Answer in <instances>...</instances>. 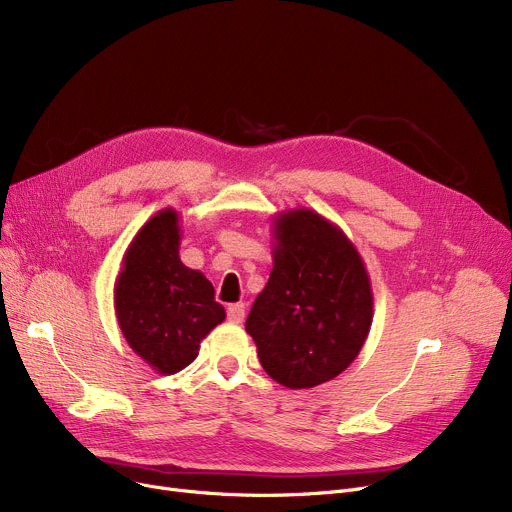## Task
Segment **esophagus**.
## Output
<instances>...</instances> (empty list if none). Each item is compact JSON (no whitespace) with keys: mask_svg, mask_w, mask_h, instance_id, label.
Wrapping results in <instances>:
<instances>
[{"mask_svg":"<svg viewBox=\"0 0 512 512\" xmlns=\"http://www.w3.org/2000/svg\"><path fill=\"white\" fill-rule=\"evenodd\" d=\"M242 319H245V305H242V303L230 305L228 307V321H232V324H242Z\"/></svg>","mask_w":512,"mask_h":512,"instance_id":"1","label":"esophagus"}]
</instances>
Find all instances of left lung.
Returning a JSON list of instances; mask_svg holds the SVG:
<instances>
[{"label": "left lung", "instance_id": "obj_1", "mask_svg": "<svg viewBox=\"0 0 512 512\" xmlns=\"http://www.w3.org/2000/svg\"><path fill=\"white\" fill-rule=\"evenodd\" d=\"M274 238L272 274L245 328L272 380L315 388L361 353L373 319L369 274L348 236L311 209L278 213Z\"/></svg>", "mask_w": 512, "mask_h": 512}]
</instances>
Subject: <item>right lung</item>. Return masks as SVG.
<instances>
[{"mask_svg": "<svg viewBox=\"0 0 512 512\" xmlns=\"http://www.w3.org/2000/svg\"><path fill=\"white\" fill-rule=\"evenodd\" d=\"M178 211L161 209L128 245L114 309L128 346L157 373L191 365L201 340L226 319L211 282L180 261Z\"/></svg>", "mask_w": 512, "mask_h": 512, "instance_id": "right-lung-1", "label": "right lung"}]
</instances>
